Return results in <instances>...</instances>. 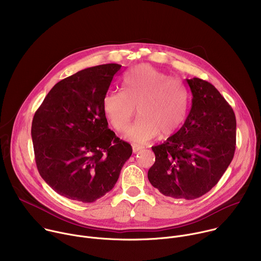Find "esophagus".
<instances>
[{
    "label": "esophagus",
    "instance_id": "esophagus-1",
    "mask_svg": "<svg viewBox=\"0 0 261 261\" xmlns=\"http://www.w3.org/2000/svg\"><path fill=\"white\" fill-rule=\"evenodd\" d=\"M132 150H133V153H139L141 150H142V147L141 146H138V145H133V147H132Z\"/></svg>",
    "mask_w": 261,
    "mask_h": 261
}]
</instances>
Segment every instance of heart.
<instances>
[{"label": "heart", "instance_id": "heart-1", "mask_svg": "<svg viewBox=\"0 0 261 261\" xmlns=\"http://www.w3.org/2000/svg\"><path fill=\"white\" fill-rule=\"evenodd\" d=\"M188 105L186 85L147 64L126 74L123 92H109L103 98L104 114L118 132L127 130L137 107L140 117L126 134L137 144L150 142L160 133L163 137L175 134L187 117Z\"/></svg>", "mask_w": 261, "mask_h": 261}]
</instances>
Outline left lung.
<instances>
[{"label": "left lung", "instance_id": "8db88e82", "mask_svg": "<svg viewBox=\"0 0 261 261\" xmlns=\"http://www.w3.org/2000/svg\"><path fill=\"white\" fill-rule=\"evenodd\" d=\"M192 105L181 128L152 146L147 178L163 195L192 200L207 193L233 159L237 121L231 106L210 83L186 80Z\"/></svg>", "mask_w": 261, "mask_h": 261}]
</instances>
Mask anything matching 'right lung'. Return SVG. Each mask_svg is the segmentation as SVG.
I'll list each match as a JSON object with an SVG mask.
<instances>
[{
	"label": "right lung",
	"instance_id": "obj_1",
	"mask_svg": "<svg viewBox=\"0 0 261 261\" xmlns=\"http://www.w3.org/2000/svg\"><path fill=\"white\" fill-rule=\"evenodd\" d=\"M119 64L79 71L59 82L35 113L32 123L37 168L60 195L94 202L111 189L131 145L108 129L103 110Z\"/></svg>",
	"mask_w": 261,
	"mask_h": 261
}]
</instances>
